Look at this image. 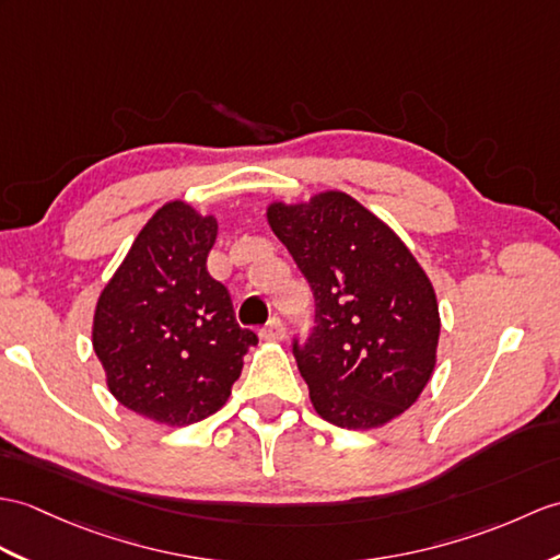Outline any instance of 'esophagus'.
<instances>
[{"label":"esophagus","mask_w":560,"mask_h":560,"mask_svg":"<svg viewBox=\"0 0 560 560\" xmlns=\"http://www.w3.org/2000/svg\"><path fill=\"white\" fill-rule=\"evenodd\" d=\"M259 336H262L265 341H283L285 339V324L281 322V317H271L262 329H259Z\"/></svg>","instance_id":"34e87169"}]
</instances>
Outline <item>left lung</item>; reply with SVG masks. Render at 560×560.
<instances>
[{"mask_svg":"<svg viewBox=\"0 0 560 560\" xmlns=\"http://www.w3.org/2000/svg\"><path fill=\"white\" fill-rule=\"evenodd\" d=\"M267 219L315 295V327L305 341L293 336L312 406L343 429L398 418L434 372L441 329L418 259L346 192L277 202Z\"/></svg>","mask_w":560,"mask_h":560,"instance_id":"left-lung-1","label":"left lung"}]
</instances>
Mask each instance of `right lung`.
Listing matches in <instances>:
<instances>
[{
	"mask_svg": "<svg viewBox=\"0 0 560 560\" xmlns=\"http://www.w3.org/2000/svg\"><path fill=\"white\" fill-rule=\"evenodd\" d=\"M217 219L168 202L104 285L93 348L114 398L145 418L184 427L217 412L257 334L243 329L229 289L207 271Z\"/></svg>",
	"mask_w": 560,
	"mask_h": 560,
	"instance_id": "1",
	"label": "right lung"
}]
</instances>
